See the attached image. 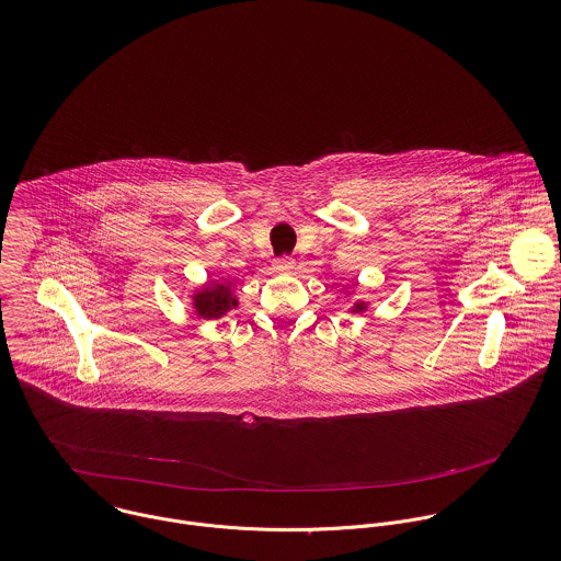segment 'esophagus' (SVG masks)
Returning <instances> with one entry per match:
<instances>
[{
  "label": "esophagus",
  "mask_w": 561,
  "mask_h": 561,
  "mask_svg": "<svg viewBox=\"0 0 561 561\" xmlns=\"http://www.w3.org/2000/svg\"><path fill=\"white\" fill-rule=\"evenodd\" d=\"M293 266H295V260H293V257H286V255H284V257H277V260H275V268H279V271H290Z\"/></svg>",
  "instance_id": "obj_1"
}]
</instances>
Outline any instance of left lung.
Segmentation results:
<instances>
[{
	"label": "left lung",
	"instance_id": "1",
	"mask_svg": "<svg viewBox=\"0 0 561 561\" xmlns=\"http://www.w3.org/2000/svg\"><path fill=\"white\" fill-rule=\"evenodd\" d=\"M364 310H366V304H364V301H357L351 312H364Z\"/></svg>",
	"mask_w": 561,
	"mask_h": 561
}]
</instances>
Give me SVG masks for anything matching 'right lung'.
Listing matches in <instances>:
<instances>
[{"mask_svg":"<svg viewBox=\"0 0 561 561\" xmlns=\"http://www.w3.org/2000/svg\"><path fill=\"white\" fill-rule=\"evenodd\" d=\"M193 306L199 319H221L231 308L238 306V299L231 295L229 284L210 282L193 297Z\"/></svg>","mask_w":561,"mask_h":561,"instance_id":"obj_1","label":"right lung"}]
</instances>
